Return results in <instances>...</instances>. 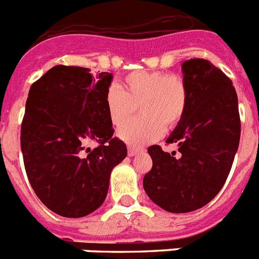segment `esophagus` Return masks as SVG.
<instances>
[{
  "label": "esophagus",
  "mask_w": 259,
  "mask_h": 259,
  "mask_svg": "<svg viewBox=\"0 0 259 259\" xmlns=\"http://www.w3.org/2000/svg\"><path fill=\"white\" fill-rule=\"evenodd\" d=\"M144 149L140 147H134V145H128V156H135V154L140 153Z\"/></svg>",
  "instance_id": "obj_1"
}]
</instances>
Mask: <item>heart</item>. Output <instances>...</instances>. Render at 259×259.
Returning <instances> with one entry per match:
<instances>
[{"label": "heart", "mask_w": 259, "mask_h": 259, "mask_svg": "<svg viewBox=\"0 0 259 259\" xmlns=\"http://www.w3.org/2000/svg\"><path fill=\"white\" fill-rule=\"evenodd\" d=\"M108 119L119 127L139 107L142 115L119 130V138L130 145L157 140L165 125L176 127L186 112L189 89L176 73L134 70L121 78V86H110L105 94Z\"/></svg>", "instance_id": "1"}]
</instances>
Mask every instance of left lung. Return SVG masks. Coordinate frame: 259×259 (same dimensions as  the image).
<instances>
[{
	"label": "left lung",
	"instance_id": "8db88e82",
	"mask_svg": "<svg viewBox=\"0 0 259 259\" xmlns=\"http://www.w3.org/2000/svg\"><path fill=\"white\" fill-rule=\"evenodd\" d=\"M189 103L167 144L178 153L148 148L153 165L144 176L148 196L161 208L185 213L202 208L224 186L235 160L241 120L235 86L225 73L204 59L182 64Z\"/></svg>",
	"mask_w": 259,
	"mask_h": 259
}]
</instances>
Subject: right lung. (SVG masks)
<instances>
[{
	"label": "right lung",
	"mask_w": 259,
	"mask_h": 259,
	"mask_svg": "<svg viewBox=\"0 0 259 259\" xmlns=\"http://www.w3.org/2000/svg\"><path fill=\"white\" fill-rule=\"evenodd\" d=\"M111 79V73L93 77L89 68L56 65L28 92L21 127L24 169L41 203L64 218L96 211L111 170L127 156L103 101Z\"/></svg>",
	"instance_id": "add662e5"
}]
</instances>
